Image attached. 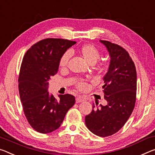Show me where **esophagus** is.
Returning <instances> with one entry per match:
<instances>
[{
	"mask_svg": "<svg viewBox=\"0 0 155 155\" xmlns=\"http://www.w3.org/2000/svg\"><path fill=\"white\" fill-rule=\"evenodd\" d=\"M85 99H83V98H82L81 97H77V98H76V102L77 103V104H78V103H81L83 101H84Z\"/></svg>",
	"mask_w": 155,
	"mask_h": 155,
	"instance_id": "1",
	"label": "esophagus"
}]
</instances>
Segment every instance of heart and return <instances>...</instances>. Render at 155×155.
<instances>
[{"label": "heart", "mask_w": 155, "mask_h": 155, "mask_svg": "<svg viewBox=\"0 0 155 155\" xmlns=\"http://www.w3.org/2000/svg\"><path fill=\"white\" fill-rule=\"evenodd\" d=\"M78 53L90 64H94L101 56L100 51L97 47L90 43L85 44L81 47L78 49ZM70 56V51H66L63 54L59 61V66L61 68H65L68 65ZM78 87L80 90H85L87 87V84L85 82L81 81L78 83Z\"/></svg>", "instance_id": "heart-1"}]
</instances>
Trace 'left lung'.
Listing matches in <instances>:
<instances>
[{
	"instance_id": "8db88e82",
	"label": "left lung",
	"mask_w": 155,
	"mask_h": 155,
	"mask_svg": "<svg viewBox=\"0 0 155 155\" xmlns=\"http://www.w3.org/2000/svg\"><path fill=\"white\" fill-rule=\"evenodd\" d=\"M105 46L110 57L104 81L106 105H100L85 118L89 130L99 137L114 134L124 126L133 111L137 94V71L127 51L107 41H99Z\"/></svg>"
}]
</instances>
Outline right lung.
Listing matches in <instances>:
<instances>
[{
    "label": "right lung",
    "mask_w": 155,
    "mask_h": 155,
    "mask_svg": "<svg viewBox=\"0 0 155 155\" xmlns=\"http://www.w3.org/2000/svg\"><path fill=\"white\" fill-rule=\"evenodd\" d=\"M77 43L61 38H46L31 47L22 61L18 90L25 115L30 126L47 134L61 126L75 97L58 94L56 99L48 92L49 80L57 73L59 61L68 49Z\"/></svg>",
    "instance_id": "1"
}]
</instances>
